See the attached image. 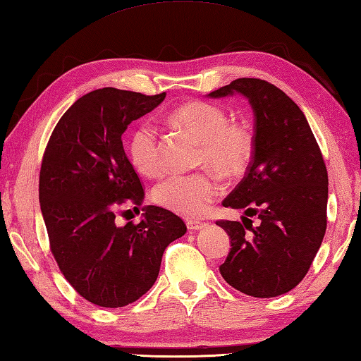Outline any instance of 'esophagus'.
<instances>
[{"label":"esophagus","instance_id":"1","mask_svg":"<svg viewBox=\"0 0 361 361\" xmlns=\"http://www.w3.org/2000/svg\"><path fill=\"white\" fill-rule=\"evenodd\" d=\"M206 226V223H201V221H196V220H188L187 221V228L188 231H200Z\"/></svg>","mask_w":361,"mask_h":361}]
</instances>
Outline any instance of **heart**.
<instances>
[{"label": "heart", "instance_id": "obj_1", "mask_svg": "<svg viewBox=\"0 0 361 361\" xmlns=\"http://www.w3.org/2000/svg\"><path fill=\"white\" fill-rule=\"evenodd\" d=\"M171 118L201 141L200 163L237 176L253 157L255 137L243 122H229L226 110L209 102H190L174 110ZM128 157L142 176L155 178L165 171L160 137L151 121H142L128 140ZM223 192L220 179L212 173L173 174L157 183L152 200L160 207L195 219L201 216Z\"/></svg>", "mask_w": 361, "mask_h": 361}]
</instances>
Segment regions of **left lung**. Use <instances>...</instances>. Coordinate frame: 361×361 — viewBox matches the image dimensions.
Wrapping results in <instances>:
<instances>
[{
    "label": "left lung",
    "instance_id": "8db88e82",
    "mask_svg": "<svg viewBox=\"0 0 361 361\" xmlns=\"http://www.w3.org/2000/svg\"><path fill=\"white\" fill-rule=\"evenodd\" d=\"M239 92L255 113V151L247 173L223 206L245 209L240 221L219 220L231 251L220 265L224 281L259 298L286 294L300 283L327 229L329 174L303 111L280 87L237 78L209 94ZM258 216L252 226L248 216Z\"/></svg>",
    "mask_w": 361,
    "mask_h": 361
}]
</instances>
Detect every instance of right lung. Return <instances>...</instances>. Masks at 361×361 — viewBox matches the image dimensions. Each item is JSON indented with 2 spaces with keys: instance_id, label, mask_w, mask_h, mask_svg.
<instances>
[{
  "instance_id": "obj_1",
  "label": "right lung",
  "mask_w": 361,
  "mask_h": 361,
  "mask_svg": "<svg viewBox=\"0 0 361 361\" xmlns=\"http://www.w3.org/2000/svg\"><path fill=\"white\" fill-rule=\"evenodd\" d=\"M165 96L92 91L63 114L45 147L39 202L50 250L72 288L97 307H126L145 295L157 280L163 251L187 233L180 216L157 206L142 209L137 224L114 223L119 206L138 209L145 198L122 133Z\"/></svg>"
}]
</instances>
